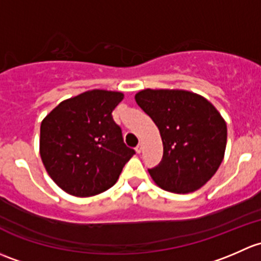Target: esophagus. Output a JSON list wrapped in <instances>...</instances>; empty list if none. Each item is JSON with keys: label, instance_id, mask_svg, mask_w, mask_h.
Masks as SVG:
<instances>
[{"label": "esophagus", "instance_id": "1", "mask_svg": "<svg viewBox=\"0 0 261 261\" xmlns=\"http://www.w3.org/2000/svg\"><path fill=\"white\" fill-rule=\"evenodd\" d=\"M136 152H137V153H141V152H142V144H141V143H139L138 146L136 147Z\"/></svg>", "mask_w": 261, "mask_h": 261}]
</instances>
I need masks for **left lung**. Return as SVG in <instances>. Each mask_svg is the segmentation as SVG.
<instances>
[{
	"instance_id": "8db88e82",
	"label": "left lung",
	"mask_w": 261,
	"mask_h": 261,
	"mask_svg": "<svg viewBox=\"0 0 261 261\" xmlns=\"http://www.w3.org/2000/svg\"><path fill=\"white\" fill-rule=\"evenodd\" d=\"M136 101L160 129L163 157L148 170L161 189L190 193L201 189L224 160L227 128L217 109L198 94L144 89Z\"/></svg>"
}]
</instances>
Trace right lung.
Segmentation results:
<instances>
[{
    "instance_id": "add662e5",
    "label": "right lung",
    "mask_w": 261,
    "mask_h": 261,
    "mask_svg": "<svg viewBox=\"0 0 261 261\" xmlns=\"http://www.w3.org/2000/svg\"><path fill=\"white\" fill-rule=\"evenodd\" d=\"M119 91L94 89L61 101L40 128V155L53 181L76 197L111 189L134 154L112 112Z\"/></svg>"
}]
</instances>
